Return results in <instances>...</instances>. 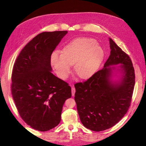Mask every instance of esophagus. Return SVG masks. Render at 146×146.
<instances>
[{"mask_svg":"<svg viewBox=\"0 0 146 146\" xmlns=\"http://www.w3.org/2000/svg\"><path fill=\"white\" fill-rule=\"evenodd\" d=\"M75 92H76L75 88H74V86H72V96H74V95Z\"/></svg>","mask_w":146,"mask_h":146,"instance_id":"obj_1","label":"esophagus"}]
</instances>
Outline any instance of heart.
I'll list each match as a JSON object with an SVG mask.
<instances>
[{"label": "heart", "mask_w": 146, "mask_h": 146, "mask_svg": "<svg viewBox=\"0 0 146 146\" xmlns=\"http://www.w3.org/2000/svg\"><path fill=\"white\" fill-rule=\"evenodd\" d=\"M104 50L91 38H79L64 46L62 54L54 52L51 57V64L58 77L65 80L71 73L74 64L76 74L80 78L87 79L92 76L100 66L104 57Z\"/></svg>", "instance_id": "b5f03b06"}]
</instances>
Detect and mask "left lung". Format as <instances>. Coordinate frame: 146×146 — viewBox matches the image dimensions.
<instances>
[{
  "label": "left lung",
  "instance_id": "8db88e82",
  "mask_svg": "<svg viewBox=\"0 0 146 146\" xmlns=\"http://www.w3.org/2000/svg\"><path fill=\"white\" fill-rule=\"evenodd\" d=\"M111 52L104 68L87 80L74 84V100L82 124L94 131L114 126L127 112L135 85L134 68L129 56L109 38ZM119 64V66H111ZM122 74L120 81L113 83L112 70Z\"/></svg>",
  "mask_w": 146,
  "mask_h": 146
}]
</instances>
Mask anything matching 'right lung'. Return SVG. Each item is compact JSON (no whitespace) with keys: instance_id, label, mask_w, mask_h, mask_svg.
<instances>
[{"instance_id":"1","label":"right lung","mask_w":146,"mask_h":146,"mask_svg":"<svg viewBox=\"0 0 146 146\" xmlns=\"http://www.w3.org/2000/svg\"><path fill=\"white\" fill-rule=\"evenodd\" d=\"M67 33L37 35L21 50L13 67L11 91L19 114L40 131L58 125L64 102L72 96L68 84L51 72L52 52Z\"/></svg>"}]
</instances>
